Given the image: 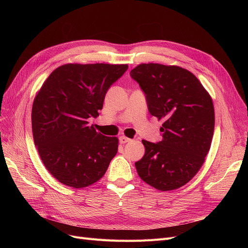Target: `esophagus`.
Masks as SVG:
<instances>
[{"instance_id":"esophagus-1","label":"esophagus","mask_w":248,"mask_h":248,"mask_svg":"<svg viewBox=\"0 0 248 248\" xmlns=\"http://www.w3.org/2000/svg\"><path fill=\"white\" fill-rule=\"evenodd\" d=\"M119 141H120V144H126V142H128V141H130V139H128V138H126V137H120L119 138Z\"/></svg>"}]
</instances>
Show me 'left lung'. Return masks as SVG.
<instances>
[{
	"label": "left lung",
	"instance_id": "obj_1",
	"mask_svg": "<svg viewBox=\"0 0 248 248\" xmlns=\"http://www.w3.org/2000/svg\"><path fill=\"white\" fill-rule=\"evenodd\" d=\"M130 77L144 92L150 114L163 120L160 141L141 140L145 155L136 162L138 174L156 189H177L199 171L211 146V97L191 72L178 66L140 64Z\"/></svg>",
	"mask_w": 248,
	"mask_h": 248
}]
</instances>
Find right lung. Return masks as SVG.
Listing matches in <instances>:
<instances>
[{"instance_id":"1","label":"right lung","mask_w":248,"mask_h":248,"mask_svg":"<svg viewBox=\"0 0 248 248\" xmlns=\"http://www.w3.org/2000/svg\"><path fill=\"white\" fill-rule=\"evenodd\" d=\"M127 65L67 64L37 94L32 130L44 166L59 182L82 188L98 181L118 152V139L96 132L88 119L102 109L110 86Z\"/></svg>"}]
</instances>
